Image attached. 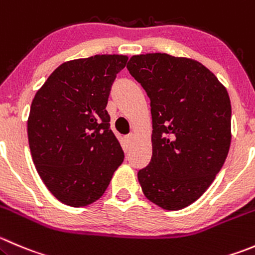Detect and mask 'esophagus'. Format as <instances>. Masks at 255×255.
I'll return each instance as SVG.
<instances>
[{
    "label": "esophagus",
    "mask_w": 255,
    "mask_h": 255,
    "mask_svg": "<svg viewBox=\"0 0 255 255\" xmlns=\"http://www.w3.org/2000/svg\"><path fill=\"white\" fill-rule=\"evenodd\" d=\"M133 139H134V134H132V133L128 135H126V142H127L128 144H130V143L133 142Z\"/></svg>",
    "instance_id": "obj_1"
}]
</instances>
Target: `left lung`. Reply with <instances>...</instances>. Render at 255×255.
I'll use <instances>...</instances> for the list:
<instances>
[{
	"label": "left lung",
	"instance_id": "obj_1",
	"mask_svg": "<svg viewBox=\"0 0 255 255\" xmlns=\"http://www.w3.org/2000/svg\"><path fill=\"white\" fill-rule=\"evenodd\" d=\"M130 76L150 100L152 159L138 172L143 193L167 211L194 203L223 167L231 147L226 87L202 63L167 53L133 56Z\"/></svg>",
	"mask_w": 255,
	"mask_h": 255
}]
</instances>
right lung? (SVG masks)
<instances>
[{
	"label": "right lung",
	"instance_id": "right-lung-1",
	"mask_svg": "<svg viewBox=\"0 0 255 255\" xmlns=\"http://www.w3.org/2000/svg\"><path fill=\"white\" fill-rule=\"evenodd\" d=\"M127 59L96 54L65 62L32 101L27 121L32 159L49 192L67 206L100 199L122 164L125 153L106 107Z\"/></svg>",
	"mask_w": 255,
	"mask_h": 255
}]
</instances>
